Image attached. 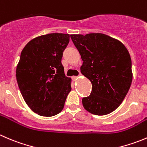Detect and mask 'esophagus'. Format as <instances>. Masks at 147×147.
Instances as JSON below:
<instances>
[{"label": "esophagus", "instance_id": "esophagus-1", "mask_svg": "<svg viewBox=\"0 0 147 147\" xmlns=\"http://www.w3.org/2000/svg\"><path fill=\"white\" fill-rule=\"evenodd\" d=\"M80 75H81V74H80V73L79 76H80ZM79 76H73V77H72V79H73V80H76V79H77V78H78V77H79Z\"/></svg>", "mask_w": 147, "mask_h": 147}]
</instances>
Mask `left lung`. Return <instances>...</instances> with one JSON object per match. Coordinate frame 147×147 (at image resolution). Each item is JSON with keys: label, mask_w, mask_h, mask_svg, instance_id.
Returning a JSON list of instances; mask_svg holds the SVG:
<instances>
[{"label": "left lung", "mask_w": 147, "mask_h": 147, "mask_svg": "<svg viewBox=\"0 0 147 147\" xmlns=\"http://www.w3.org/2000/svg\"><path fill=\"white\" fill-rule=\"evenodd\" d=\"M70 37L83 61L81 73L92 83V92L82 100L90 113H111L123 102L131 85L133 72L130 55L121 42L101 33Z\"/></svg>", "instance_id": "8db88e82"}]
</instances>
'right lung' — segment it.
Returning <instances> with one entry per match:
<instances>
[{
  "label": "right lung",
  "mask_w": 147,
  "mask_h": 147,
  "mask_svg": "<svg viewBox=\"0 0 147 147\" xmlns=\"http://www.w3.org/2000/svg\"><path fill=\"white\" fill-rule=\"evenodd\" d=\"M69 42L68 34H48L31 39L21 52L17 82L26 103L41 116L60 113L72 89L61 62Z\"/></svg>",
  "instance_id": "right-lung-1"
}]
</instances>
